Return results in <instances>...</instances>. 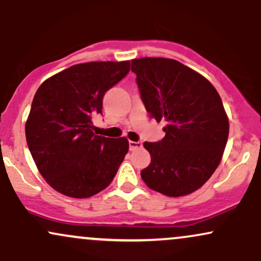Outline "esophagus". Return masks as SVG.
<instances>
[{
  "mask_svg": "<svg viewBox=\"0 0 261 261\" xmlns=\"http://www.w3.org/2000/svg\"><path fill=\"white\" fill-rule=\"evenodd\" d=\"M128 147H130V151H135V149H139L142 147V143L135 142V141H128Z\"/></svg>",
  "mask_w": 261,
  "mask_h": 261,
  "instance_id": "34e87169",
  "label": "esophagus"
}]
</instances>
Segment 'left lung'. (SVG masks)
Returning a JSON list of instances; mask_svg holds the SVG:
<instances>
[{"label":"left lung","instance_id":"1","mask_svg":"<svg viewBox=\"0 0 261 261\" xmlns=\"http://www.w3.org/2000/svg\"><path fill=\"white\" fill-rule=\"evenodd\" d=\"M141 99L152 119L167 122L160 142H145L151 163L141 178L152 190L178 197L194 193L222 160L229 121L216 88L176 60H131Z\"/></svg>","mask_w":261,"mask_h":261}]
</instances>
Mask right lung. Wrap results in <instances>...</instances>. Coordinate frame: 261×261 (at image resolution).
I'll return each instance as SVG.
<instances>
[{"label": "right lung", "instance_id": "1", "mask_svg": "<svg viewBox=\"0 0 261 261\" xmlns=\"http://www.w3.org/2000/svg\"><path fill=\"white\" fill-rule=\"evenodd\" d=\"M130 71V61L73 65L44 81L33 99L25 137L47 184L74 199L104 190L128 151L126 137L93 133L108 89Z\"/></svg>", "mask_w": 261, "mask_h": 261}]
</instances>
